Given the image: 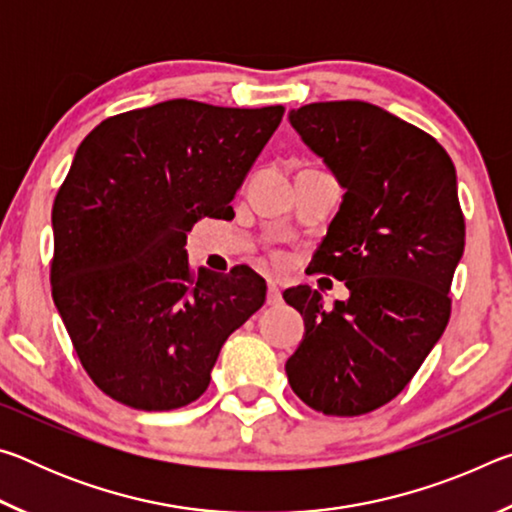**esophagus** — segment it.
<instances>
[{"label": "esophagus", "instance_id": "esophagus-1", "mask_svg": "<svg viewBox=\"0 0 512 512\" xmlns=\"http://www.w3.org/2000/svg\"><path fill=\"white\" fill-rule=\"evenodd\" d=\"M266 302H268V305H280V302H282V293H280V287H277L275 282H268Z\"/></svg>", "mask_w": 512, "mask_h": 512}]
</instances>
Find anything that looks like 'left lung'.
Listing matches in <instances>:
<instances>
[{
	"mask_svg": "<svg viewBox=\"0 0 512 512\" xmlns=\"http://www.w3.org/2000/svg\"><path fill=\"white\" fill-rule=\"evenodd\" d=\"M289 121L345 189L311 268L350 298L325 309L311 287L284 291L305 318L287 377L314 411L350 418L400 395L449 323L465 248L456 169L429 133L366 101L307 103Z\"/></svg>",
	"mask_w": 512,
	"mask_h": 512,
	"instance_id": "left-lung-1",
	"label": "left lung"
}]
</instances>
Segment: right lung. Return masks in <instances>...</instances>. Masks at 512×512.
Wrapping results in <instances>:
<instances>
[{
	"label": "right lung",
	"mask_w": 512,
	"mask_h": 512,
	"mask_svg": "<svg viewBox=\"0 0 512 512\" xmlns=\"http://www.w3.org/2000/svg\"><path fill=\"white\" fill-rule=\"evenodd\" d=\"M284 115L171 99L103 119L81 142L54 221L51 296L85 372L140 411L187 406L228 336L266 300L253 268L194 273L187 232L228 219Z\"/></svg>",
	"instance_id": "right-lung-1"
}]
</instances>
